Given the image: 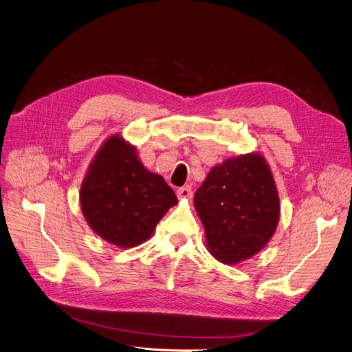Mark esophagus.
Returning a JSON list of instances; mask_svg holds the SVG:
<instances>
[{"label": "esophagus", "mask_w": 352, "mask_h": 352, "mask_svg": "<svg viewBox=\"0 0 352 352\" xmlns=\"http://www.w3.org/2000/svg\"><path fill=\"white\" fill-rule=\"evenodd\" d=\"M177 196H178V199H192V196H193V192H192V188L190 187H179L178 190H177Z\"/></svg>", "instance_id": "34e87169"}]
</instances>
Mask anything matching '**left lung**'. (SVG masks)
Here are the masks:
<instances>
[{"instance_id":"8db88e82","label":"left lung","mask_w":352,"mask_h":352,"mask_svg":"<svg viewBox=\"0 0 352 352\" xmlns=\"http://www.w3.org/2000/svg\"><path fill=\"white\" fill-rule=\"evenodd\" d=\"M210 253L221 263L253 257L275 233L279 197L266 160L238 156L214 166L195 193Z\"/></svg>"}]
</instances>
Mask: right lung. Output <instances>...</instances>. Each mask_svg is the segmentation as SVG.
Masks as SVG:
<instances>
[{"instance_id": "1", "label": "right lung", "mask_w": 352, "mask_h": 352, "mask_svg": "<svg viewBox=\"0 0 352 352\" xmlns=\"http://www.w3.org/2000/svg\"><path fill=\"white\" fill-rule=\"evenodd\" d=\"M177 202L165 179L144 168L135 147L119 135L102 144L80 188V205L89 226L120 248L147 241Z\"/></svg>"}]
</instances>
